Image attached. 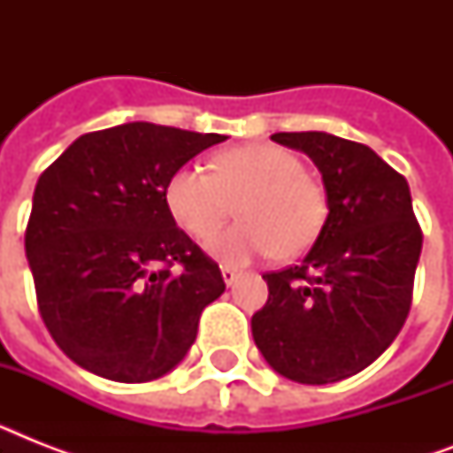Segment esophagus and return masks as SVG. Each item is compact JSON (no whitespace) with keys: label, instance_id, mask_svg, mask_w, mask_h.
<instances>
[{"label":"esophagus","instance_id":"1","mask_svg":"<svg viewBox=\"0 0 453 453\" xmlns=\"http://www.w3.org/2000/svg\"><path fill=\"white\" fill-rule=\"evenodd\" d=\"M220 275H223L226 284H227V287H230V284H234V280L240 277V270L230 268V265H223V268H220Z\"/></svg>","mask_w":453,"mask_h":453}]
</instances>
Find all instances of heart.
<instances>
[{
    "label": "heart",
    "mask_w": 453,
    "mask_h": 453,
    "mask_svg": "<svg viewBox=\"0 0 453 453\" xmlns=\"http://www.w3.org/2000/svg\"><path fill=\"white\" fill-rule=\"evenodd\" d=\"M234 204L240 223L206 242L226 263H247L273 251L291 261L312 247L329 213L324 185L305 171L301 157L277 145L233 148L216 157L213 171L188 164L166 183L171 216L199 240L226 223Z\"/></svg>",
    "instance_id": "heart-1"
}]
</instances>
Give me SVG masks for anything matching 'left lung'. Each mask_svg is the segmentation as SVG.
Masks as SVG:
<instances>
[{
    "instance_id": "left-lung-1",
    "label": "left lung",
    "mask_w": 453,
    "mask_h": 453,
    "mask_svg": "<svg viewBox=\"0 0 453 453\" xmlns=\"http://www.w3.org/2000/svg\"><path fill=\"white\" fill-rule=\"evenodd\" d=\"M322 173L329 213L298 265L265 273L254 341L277 373L324 386L383 355L407 322L423 233L407 178L372 148L322 134H273Z\"/></svg>"
}]
</instances>
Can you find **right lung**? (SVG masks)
<instances>
[{"mask_svg":"<svg viewBox=\"0 0 453 453\" xmlns=\"http://www.w3.org/2000/svg\"><path fill=\"white\" fill-rule=\"evenodd\" d=\"M220 134L119 124L84 134L39 176L25 227L39 315L74 365L119 383L171 372L226 291L176 226L166 183Z\"/></svg>","mask_w":453,"mask_h":453,"instance_id":"1","label":"right lung"}]
</instances>
